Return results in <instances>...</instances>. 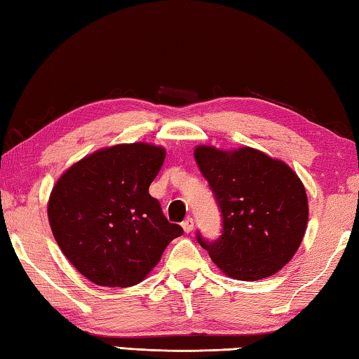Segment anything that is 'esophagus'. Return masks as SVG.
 I'll return each instance as SVG.
<instances>
[{
    "instance_id": "obj_1",
    "label": "esophagus",
    "mask_w": 359,
    "mask_h": 359,
    "mask_svg": "<svg viewBox=\"0 0 359 359\" xmlns=\"http://www.w3.org/2000/svg\"><path fill=\"white\" fill-rule=\"evenodd\" d=\"M193 226H194V223H193V218H190V217H188L187 220L182 222V228H184L185 233H191Z\"/></svg>"
}]
</instances>
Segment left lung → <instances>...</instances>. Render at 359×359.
I'll return each instance as SVG.
<instances>
[{
  "instance_id": "obj_1",
  "label": "left lung",
  "mask_w": 359,
  "mask_h": 359,
  "mask_svg": "<svg viewBox=\"0 0 359 359\" xmlns=\"http://www.w3.org/2000/svg\"><path fill=\"white\" fill-rule=\"evenodd\" d=\"M198 168L208 180L222 214L220 238L196 239L224 274L261 280L293 258L307 228V194L283 161L259 150L234 151L199 145Z\"/></svg>"
}]
</instances>
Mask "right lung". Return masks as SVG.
Returning <instances> with one entry per match:
<instances>
[{
    "label": "right lung",
    "instance_id": "add662e5",
    "mask_svg": "<svg viewBox=\"0 0 359 359\" xmlns=\"http://www.w3.org/2000/svg\"><path fill=\"white\" fill-rule=\"evenodd\" d=\"M165 156V149L142 142L114 145L85 156L53 187L47 208L53 238L90 282L139 283L184 234L149 193Z\"/></svg>",
    "mask_w": 359,
    "mask_h": 359
}]
</instances>
